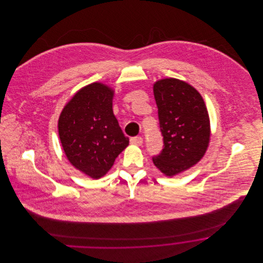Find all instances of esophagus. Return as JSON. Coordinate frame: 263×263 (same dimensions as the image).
<instances>
[{
  "label": "esophagus",
  "mask_w": 263,
  "mask_h": 263,
  "mask_svg": "<svg viewBox=\"0 0 263 263\" xmlns=\"http://www.w3.org/2000/svg\"><path fill=\"white\" fill-rule=\"evenodd\" d=\"M130 144L141 146L143 144V138L142 137H133V138H130Z\"/></svg>",
  "instance_id": "1"
}]
</instances>
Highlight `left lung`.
Segmentation results:
<instances>
[{"label":"left lung","mask_w":263,"mask_h":263,"mask_svg":"<svg viewBox=\"0 0 263 263\" xmlns=\"http://www.w3.org/2000/svg\"><path fill=\"white\" fill-rule=\"evenodd\" d=\"M163 149L153 162L167 176L195 165L210 142V118L200 94L187 83L164 79L154 85Z\"/></svg>","instance_id":"left-lung-1"}]
</instances>
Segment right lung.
Returning a JSON list of instances; mask_svg holds the SVG:
<instances>
[{
    "instance_id": "right-lung-1",
    "label": "right lung",
    "mask_w": 263,
    "mask_h": 263,
    "mask_svg": "<svg viewBox=\"0 0 263 263\" xmlns=\"http://www.w3.org/2000/svg\"><path fill=\"white\" fill-rule=\"evenodd\" d=\"M112 97L107 86L90 84L71 99L59 119V135L69 161L95 179L106 174L129 143L113 114Z\"/></svg>"
}]
</instances>
